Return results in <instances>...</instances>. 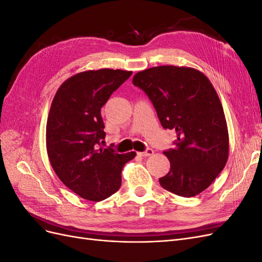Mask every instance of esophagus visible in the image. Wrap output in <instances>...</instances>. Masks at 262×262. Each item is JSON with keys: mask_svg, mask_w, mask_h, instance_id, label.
<instances>
[{"mask_svg": "<svg viewBox=\"0 0 262 262\" xmlns=\"http://www.w3.org/2000/svg\"><path fill=\"white\" fill-rule=\"evenodd\" d=\"M154 154V150L152 149V148H149V147H147L144 152H142V153H139V155L140 156H150V155H153Z\"/></svg>", "mask_w": 262, "mask_h": 262, "instance_id": "1", "label": "esophagus"}]
</instances>
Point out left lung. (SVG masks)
<instances>
[{
  "mask_svg": "<svg viewBox=\"0 0 262 262\" xmlns=\"http://www.w3.org/2000/svg\"><path fill=\"white\" fill-rule=\"evenodd\" d=\"M132 82L152 101L163 128L177 133L175 146L164 152L170 169L161 186L180 196L199 194L228 157L225 116L213 85L200 71L172 66L142 71Z\"/></svg>",
  "mask_w": 262,
  "mask_h": 262,
  "instance_id": "obj_1",
  "label": "left lung"
}]
</instances>
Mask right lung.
<instances>
[{
    "instance_id": "obj_1",
    "label": "right lung",
    "mask_w": 262,
    "mask_h": 262,
    "mask_svg": "<svg viewBox=\"0 0 262 262\" xmlns=\"http://www.w3.org/2000/svg\"><path fill=\"white\" fill-rule=\"evenodd\" d=\"M131 74L86 71L63 83L52 100L46 130L49 161L63 184L83 199L97 202L117 192L124 164L136 156L101 146L106 132L100 109Z\"/></svg>"
}]
</instances>
